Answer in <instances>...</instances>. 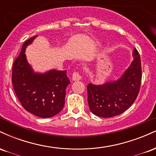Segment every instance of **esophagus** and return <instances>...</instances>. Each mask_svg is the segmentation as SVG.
<instances>
[{"label": "esophagus", "instance_id": "obj_1", "mask_svg": "<svg viewBox=\"0 0 156 156\" xmlns=\"http://www.w3.org/2000/svg\"><path fill=\"white\" fill-rule=\"evenodd\" d=\"M81 79V76L78 72H75L73 74V80H79Z\"/></svg>", "mask_w": 156, "mask_h": 156}]
</instances>
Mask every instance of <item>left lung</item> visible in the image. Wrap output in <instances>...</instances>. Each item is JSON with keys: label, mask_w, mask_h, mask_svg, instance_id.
I'll list each match as a JSON object with an SVG mask.
<instances>
[{"label": "left lung", "mask_w": 156, "mask_h": 156, "mask_svg": "<svg viewBox=\"0 0 156 156\" xmlns=\"http://www.w3.org/2000/svg\"><path fill=\"white\" fill-rule=\"evenodd\" d=\"M133 55V62L117 80L102 85H87L89 108L96 116L115 117L125 112L136 99L141 87V64L136 48Z\"/></svg>", "instance_id": "left-lung-1"}]
</instances>
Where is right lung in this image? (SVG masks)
Wrapping results in <instances>:
<instances>
[{
	"label": "right lung",
	"instance_id": "add662e5",
	"mask_svg": "<svg viewBox=\"0 0 156 156\" xmlns=\"http://www.w3.org/2000/svg\"><path fill=\"white\" fill-rule=\"evenodd\" d=\"M36 37L23 44L19 56L14 62L12 81L23 108L37 117L48 118L64 108L66 88L70 81L66 70L53 69L43 74L34 72L26 60L25 50Z\"/></svg>",
	"mask_w": 156,
	"mask_h": 156
}]
</instances>
